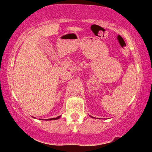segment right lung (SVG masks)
Masks as SVG:
<instances>
[{
  "label": "right lung",
  "mask_w": 152,
  "mask_h": 152,
  "mask_svg": "<svg viewBox=\"0 0 152 152\" xmlns=\"http://www.w3.org/2000/svg\"><path fill=\"white\" fill-rule=\"evenodd\" d=\"M61 117V115L60 116H58V117H57V118H50V119H46L47 120H57V119H59V118Z\"/></svg>",
  "instance_id": "right-lung-1"
}]
</instances>
